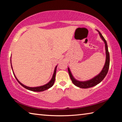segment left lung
Instances as JSON below:
<instances>
[{
	"label": "left lung",
	"mask_w": 122,
	"mask_h": 122,
	"mask_svg": "<svg viewBox=\"0 0 122 122\" xmlns=\"http://www.w3.org/2000/svg\"><path fill=\"white\" fill-rule=\"evenodd\" d=\"M98 33L100 34V36L103 41L104 42L105 44V47H106V63L104 66L103 69L102 71H101V73L98 74V75L96 76L95 77L92 78V79L88 81H79L76 80L74 78L73 76L72 75L71 73V71H70L69 68H68V73L69 74L70 77L71 81L73 82V84L76 86H78V87L81 88H89L92 87V86H95L97 84L100 83V82L104 79V77H106L107 73L108 72L109 68V65H110V55H109V53L108 51V45H107V43L106 40H105L104 37L103 36L102 34L98 31Z\"/></svg>",
	"instance_id": "obj_1"
}]
</instances>
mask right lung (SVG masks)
Instances as JSON below:
<instances>
[{"instance_id": "add662e5", "label": "right lung", "mask_w": 122, "mask_h": 122, "mask_svg": "<svg viewBox=\"0 0 122 122\" xmlns=\"http://www.w3.org/2000/svg\"><path fill=\"white\" fill-rule=\"evenodd\" d=\"M57 66H56V67L55 68V69H54V74H53V77L51 78V79L50 81H49L48 83H47L46 84H45V85L44 86H36V87H29V86H26L24 85L23 84H22L21 82H19V80L17 79V78L16 77L15 75H14V72L13 71V68H12V65H11V67H12V71H13V73L14 74V77H15L16 80H17L18 82H19V83L20 84V85H21L22 86H24L25 88L27 89H28L29 90H30V91H33V92H43V91L44 90H46L47 89H48L50 88L51 87L53 86L54 83V82H55V75H56V68H57Z\"/></svg>"}]
</instances>
